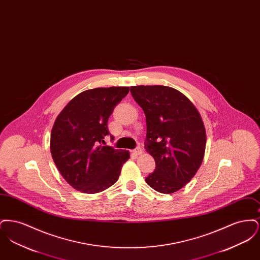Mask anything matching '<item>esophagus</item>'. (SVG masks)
<instances>
[{
    "label": "esophagus",
    "instance_id": "obj_1",
    "mask_svg": "<svg viewBox=\"0 0 260 260\" xmlns=\"http://www.w3.org/2000/svg\"><path fill=\"white\" fill-rule=\"evenodd\" d=\"M133 153L135 155H140V154H142V150H141V148H136L133 151Z\"/></svg>",
    "mask_w": 260,
    "mask_h": 260
}]
</instances>
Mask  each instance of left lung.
<instances>
[{"instance_id":"obj_1","label":"left lung","mask_w":260,"mask_h":260,"mask_svg":"<svg viewBox=\"0 0 260 260\" xmlns=\"http://www.w3.org/2000/svg\"><path fill=\"white\" fill-rule=\"evenodd\" d=\"M131 92L146 116L145 149L156 162L145 181L160 193H174L194 177L204 159L207 136L202 117L173 87L136 86Z\"/></svg>"}]
</instances>
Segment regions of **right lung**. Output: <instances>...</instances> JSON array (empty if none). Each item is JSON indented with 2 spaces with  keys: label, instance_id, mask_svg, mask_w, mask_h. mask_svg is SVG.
Returning <instances> with one entry per match:
<instances>
[{
  "label": "right lung",
  "instance_id": "1",
  "mask_svg": "<svg viewBox=\"0 0 260 260\" xmlns=\"http://www.w3.org/2000/svg\"><path fill=\"white\" fill-rule=\"evenodd\" d=\"M128 87L87 89L71 99L56 117L50 153L63 178L74 189L95 194L113 185L129 159L126 150L103 146L108 119ZM113 139V138H112Z\"/></svg>",
  "mask_w": 260,
  "mask_h": 260
}]
</instances>
